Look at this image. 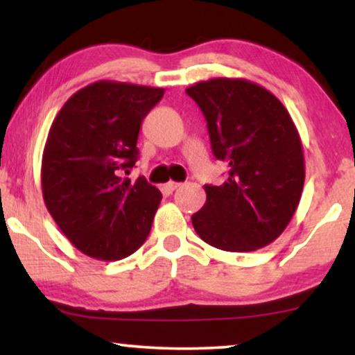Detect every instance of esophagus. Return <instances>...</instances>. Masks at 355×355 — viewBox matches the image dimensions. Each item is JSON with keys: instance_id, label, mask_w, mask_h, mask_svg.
Instances as JSON below:
<instances>
[{"instance_id": "1", "label": "esophagus", "mask_w": 355, "mask_h": 355, "mask_svg": "<svg viewBox=\"0 0 355 355\" xmlns=\"http://www.w3.org/2000/svg\"><path fill=\"white\" fill-rule=\"evenodd\" d=\"M178 187H181V184H179V182H174V181H169V182L164 184V191H168V192L176 191Z\"/></svg>"}]
</instances>
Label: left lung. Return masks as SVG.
I'll use <instances>...</instances> for the list:
<instances>
[{
  "label": "left lung",
  "instance_id": "obj_1",
  "mask_svg": "<svg viewBox=\"0 0 355 355\" xmlns=\"http://www.w3.org/2000/svg\"><path fill=\"white\" fill-rule=\"evenodd\" d=\"M186 94L205 116L215 157L230 164L221 186H203L207 202L192 215L193 230L227 252L271 244L293 220L305 179L302 142L289 111L247 79L202 80Z\"/></svg>",
  "mask_w": 355,
  "mask_h": 355
}]
</instances>
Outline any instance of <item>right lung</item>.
Masks as SVG:
<instances>
[{"label": "right lung", "instance_id": "1", "mask_svg": "<svg viewBox=\"0 0 355 355\" xmlns=\"http://www.w3.org/2000/svg\"><path fill=\"white\" fill-rule=\"evenodd\" d=\"M164 89L98 80L62 105L42 157V192L58 227L82 254L113 261L147 239L157 187L123 178L137 162L140 124Z\"/></svg>", "mask_w": 355, "mask_h": 355}]
</instances>
